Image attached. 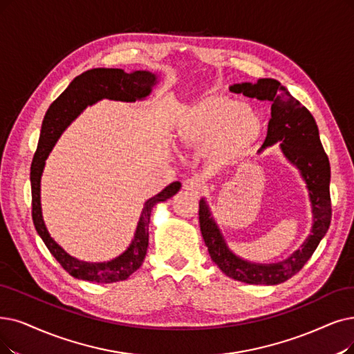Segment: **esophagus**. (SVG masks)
I'll return each instance as SVG.
<instances>
[{"instance_id": "1", "label": "esophagus", "mask_w": 354, "mask_h": 354, "mask_svg": "<svg viewBox=\"0 0 354 354\" xmlns=\"http://www.w3.org/2000/svg\"><path fill=\"white\" fill-rule=\"evenodd\" d=\"M183 187H185V190H187L193 194H199L205 189V183L201 178L192 177V178H187V180L183 181Z\"/></svg>"}]
</instances>
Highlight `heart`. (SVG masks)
Wrapping results in <instances>:
<instances>
[{
  "label": "heart",
  "mask_w": 354,
  "mask_h": 354,
  "mask_svg": "<svg viewBox=\"0 0 354 354\" xmlns=\"http://www.w3.org/2000/svg\"><path fill=\"white\" fill-rule=\"evenodd\" d=\"M263 131L259 113L226 95H210L185 109L177 124L183 144L209 148L219 162H232L247 155Z\"/></svg>",
  "instance_id": "heart-1"
}]
</instances>
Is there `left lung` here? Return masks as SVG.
Wrapping results in <instances>:
<instances>
[{
  "mask_svg": "<svg viewBox=\"0 0 354 354\" xmlns=\"http://www.w3.org/2000/svg\"><path fill=\"white\" fill-rule=\"evenodd\" d=\"M230 90L272 103V119L268 120L267 136L260 151L279 142L285 158L299 169L309 193L314 223L302 248L296 250L286 260L272 264L251 263L239 259L228 248L206 201L201 199L202 236L212 261L228 277L248 285H279L301 270L330 228V161L319 140L314 116L279 81L260 78L256 84H234Z\"/></svg>",
  "mask_w": 354,
  "mask_h": 354,
  "instance_id": "8db88e82",
  "label": "left lung"
}]
</instances>
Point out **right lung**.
I'll return each instance as SVG.
<instances>
[{
  "mask_svg": "<svg viewBox=\"0 0 354 354\" xmlns=\"http://www.w3.org/2000/svg\"><path fill=\"white\" fill-rule=\"evenodd\" d=\"M157 82L158 75L149 73V71H133L128 74L119 68H94L74 78L68 88L56 98L46 111L30 168L32 218L39 236L44 239L52 256L75 279L95 281V283H113V281L126 280L136 272L147 256L149 236L148 226L152 207L173 197L180 190L181 185L180 181H174L145 202L135 236L123 254L110 261L88 263L69 256L59 244L55 243V239L46 230L40 206V178L45 168V161L66 126L87 106L103 100V98L119 102L144 100L151 94L152 87Z\"/></svg>",
  "mask_w": 354,
  "mask_h": 354,
  "instance_id": "1",
  "label": "right lung"
}]
</instances>
